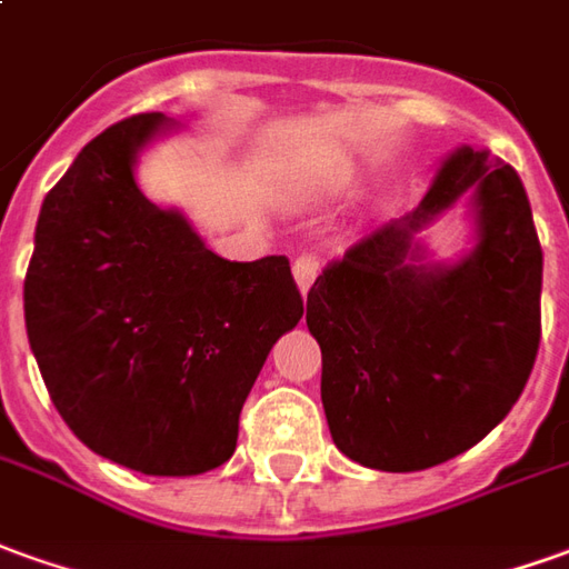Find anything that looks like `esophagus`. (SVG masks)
I'll return each instance as SVG.
<instances>
[{
	"label": "esophagus",
	"mask_w": 569,
	"mask_h": 569,
	"mask_svg": "<svg viewBox=\"0 0 569 569\" xmlns=\"http://www.w3.org/2000/svg\"><path fill=\"white\" fill-rule=\"evenodd\" d=\"M316 276H319V260L316 257H297L293 260V281H297L300 293H307L312 288Z\"/></svg>",
	"instance_id": "1"
}]
</instances>
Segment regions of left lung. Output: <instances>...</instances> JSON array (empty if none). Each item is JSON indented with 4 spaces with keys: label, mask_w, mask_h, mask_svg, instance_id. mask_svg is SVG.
I'll return each mask as SVG.
<instances>
[{
    "label": "left lung",
    "mask_w": 569,
    "mask_h": 569,
    "mask_svg": "<svg viewBox=\"0 0 569 569\" xmlns=\"http://www.w3.org/2000/svg\"><path fill=\"white\" fill-rule=\"evenodd\" d=\"M458 200L472 244L440 261L426 229ZM539 300L542 247L520 176L487 148L458 144L421 203L352 244L307 297L337 449L390 473L468 452L527 387Z\"/></svg>",
    "instance_id": "left-lung-1"
}]
</instances>
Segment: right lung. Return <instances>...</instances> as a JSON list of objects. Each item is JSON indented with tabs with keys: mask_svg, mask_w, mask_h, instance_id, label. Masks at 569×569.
<instances>
[{
	"mask_svg": "<svg viewBox=\"0 0 569 569\" xmlns=\"http://www.w3.org/2000/svg\"><path fill=\"white\" fill-rule=\"evenodd\" d=\"M139 113L46 194L23 278L39 375L77 440L148 477L226 465L269 350L303 319L284 257L229 262L179 207L142 194V154L179 132Z\"/></svg>",
	"mask_w": 569,
	"mask_h": 569,
	"instance_id": "1",
	"label": "right lung"
}]
</instances>
